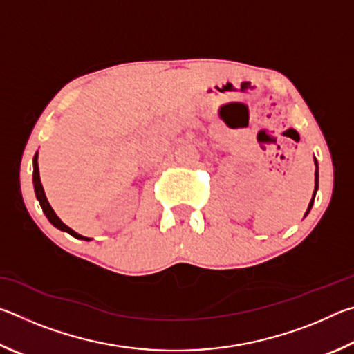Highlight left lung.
<instances>
[{"mask_svg":"<svg viewBox=\"0 0 354 354\" xmlns=\"http://www.w3.org/2000/svg\"><path fill=\"white\" fill-rule=\"evenodd\" d=\"M314 162H315V189H314V194H313V200H310V203H309L308 211H306V214H304V217H306V215L309 214L310 209H313L314 198H315V194H317V190H319V164H317V159H315V158H314Z\"/></svg>","mask_w":354,"mask_h":354,"instance_id":"1","label":"left lung"}]
</instances>
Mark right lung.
Listing matches in <instances>:
<instances>
[{"label":"right lung","instance_id":"right-lung-1","mask_svg":"<svg viewBox=\"0 0 354 354\" xmlns=\"http://www.w3.org/2000/svg\"><path fill=\"white\" fill-rule=\"evenodd\" d=\"M37 158H39V153H35V156H34V173H32V183H34V190H35V196H37V200H39V203H40V206H41V211H44V214L46 215V218L50 220V223L53 225V226H56L57 230H61V231H65V232H68L70 236H73V237H76V239H81V241H91V239L88 237H84V236H81V234H77L76 231H73L71 230V227H68L67 225L64 223V221L57 217L56 215V212L53 211V207L50 206V203H48V200H46V195H45V190H44V187H41V183H40V175H39V164H37Z\"/></svg>","mask_w":354,"mask_h":354}]
</instances>
